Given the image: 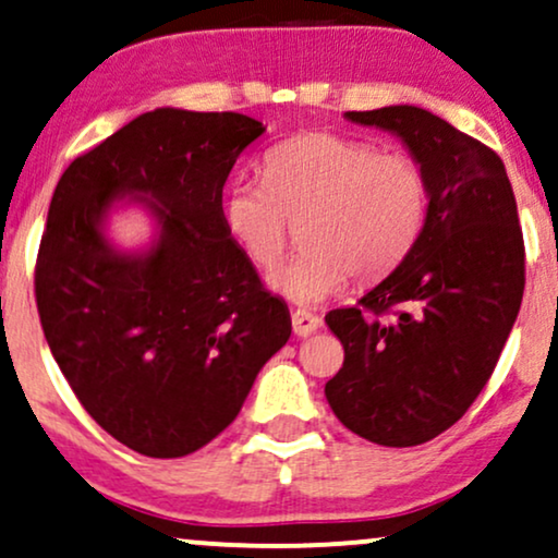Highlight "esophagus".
<instances>
[{"label":"esophagus","instance_id":"1","mask_svg":"<svg viewBox=\"0 0 558 558\" xmlns=\"http://www.w3.org/2000/svg\"><path fill=\"white\" fill-rule=\"evenodd\" d=\"M320 325H323L320 317L307 313V310H294V313H292V328H294L296 336H302V338L313 336V332L320 328Z\"/></svg>","mask_w":558,"mask_h":558}]
</instances>
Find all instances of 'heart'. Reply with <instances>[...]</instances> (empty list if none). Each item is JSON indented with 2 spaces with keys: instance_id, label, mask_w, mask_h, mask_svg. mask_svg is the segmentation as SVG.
I'll list each match as a JSON object with an SVG mask.
<instances>
[{
  "instance_id": "1",
  "label": "heart",
  "mask_w": 558,
  "mask_h": 558,
  "mask_svg": "<svg viewBox=\"0 0 558 558\" xmlns=\"http://www.w3.org/2000/svg\"><path fill=\"white\" fill-rule=\"evenodd\" d=\"M421 166L395 150L336 133H310L271 148L264 182L238 179L226 194L228 233L258 269L287 251L289 220L305 248L269 284L296 305H320L353 274L379 279L408 256L423 228Z\"/></svg>"
}]
</instances>
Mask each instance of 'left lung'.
I'll use <instances>...</instances> for the list:
<instances>
[{
  "label": "left lung",
  "mask_w": 558,
  "mask_h": 558,
  "mask_svg": "<svg viewBox=\"0 0 558 558\" xmlns=\"http://www.w3.org/2000/svg\"><path fill=\"white\" fill-rule=\"evenodd\" d=\"M345 120L400 137L423 171L428 209L400 266L359 305L325 315L345 351L325 397L356 436L417 446L469 410L518 317L525 248L515 194L495 150L423 107L345 112Z\"/></svg>",
  "instance_id": "8db88e82"
}]
</instances>
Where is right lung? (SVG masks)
<instances>
[{
    "mask_svg": "<svg viewBox=\"0 0 558 558\" xmlns=\"http://www.w3.org/2000/svg\"><path fill=\"white\" fill-rule=\"evenodd\" d=\"M264 133L238 112L158 107L74 158L50 199L35 266L50 353L94 421L150 459L220 436L292 336L222 217L228 173ZM125 204L155 220L146 250L106 235Z\"/></svg>",
    "mask_w": 558,
    "mask_h": 558,
    "instance_id": "add662e5",
    "label": "right lung"
}]
</instances>
